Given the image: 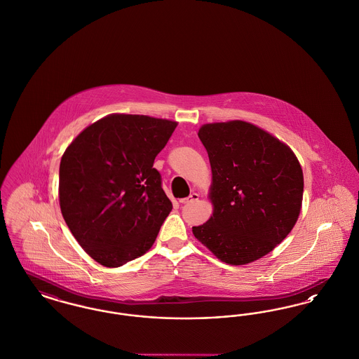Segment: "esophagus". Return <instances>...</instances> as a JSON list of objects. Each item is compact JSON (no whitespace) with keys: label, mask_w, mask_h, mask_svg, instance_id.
I'll return each mask as SVG.
<instances>
[{"label":"esophagus","mask_w":359,"mask_h":359,"mask_svg":"<svg viewBox=\"0 0 359 359\" xmlns=\"http://www.w3.org/2000/svg\"><path fill=\"white\" fill-rule=\"evenodd\" d=\"M199 199V194H196V192H192L188 198H184V199H180L179 202L182 203V205H187V203H192V202H195V201H198Z\"/></svg>","instance_id":"34e87169"}]
</instances>
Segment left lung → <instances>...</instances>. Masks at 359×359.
Here are the masks:
<instances>
[{
    "label": "left lung",
    "instance_id": "8db88e82",
    "mask_svg": "<svg viewBox=\"0 0 359 359\" xmlns=\"http://www.w3.org/2000/svg\"><path fill=\"white\" fill-rule=\"evenodd\" d=\"M198 136L211 165L212 215L192 227L195 238L229 265L271 253L297 222L304 191L290 147L246 121L212 122Z\"/></svg>",
    "mask_w": 359,
    "mask_h": 359
}]
</instances>
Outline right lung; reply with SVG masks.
I'll return each instance as SVG.
<instances>
[{
	"label": "right lung",
	"instance_id": "right-lung-1",
	"mask_svg": "<svg viewBox=\"0 0 359 359\" xmlns=\"http://www.w3.org/2000/svg\"><path fill=\"white\" fill-rule=\"evenodd\" d=\"M176 121L114 113L88 125L60 160L59 205L72 236L103 266L147 253L172 202L154 157Z\"/></svg>",
	"mask_w": 359,
	"mask_h": 359
}]
</instances>
